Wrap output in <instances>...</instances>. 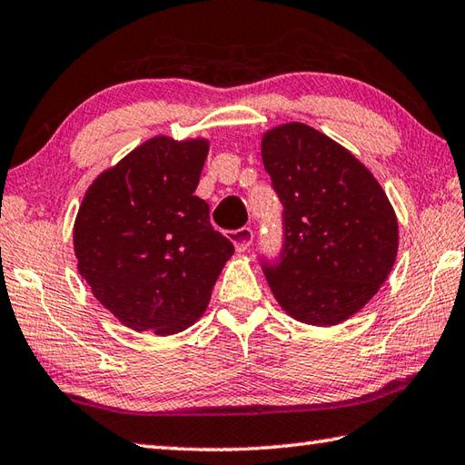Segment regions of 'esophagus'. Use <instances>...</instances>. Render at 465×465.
Returning a JSON list of instances; mask_svg holds the SVG:
<instances>
[{
	"instance_id": "1",
	"label": "esophagus",
	"mask_w": 465,
	"mask_h": 465,
	"mask_svg": "<svg viewBox=\"0 0 465 465\" xmlns=\"http://www.w3.org/2000/svg\"><path fill=\"white\" fill-rule=\"evenodd\" d=\"M230 240L233 242L235 250H238V252L248 250L252 242H253V230H252V227H240V230L230 232Z\"/></svg>"
}]
</instances>
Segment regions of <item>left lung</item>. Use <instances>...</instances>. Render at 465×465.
I'll list each match as a JSON object with an SVG mask.
<instances>
[{
  "label": "left lung",
  "mask_w": 465,
  "mask_h": 465,
  "mask_svg": "<svg viewBox=\"0 0 465 465\" xmlns=\"http://www.w3.org/2000/svg\"><path fill=\"white\" fill-rule=\"evenodd\" d=\"M262 159L282 203L280 250L260 253L272 292L300 322L339 324L393 268V207L354 154L308 124L263 134Z\"/></svg>",
  "instance_id": "obj_1"
}]
</instances>
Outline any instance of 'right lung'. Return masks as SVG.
Returning a JSON list of instances; mask_svg holds the SVG:
<instances>
[{
	"instance_id": "add662e5",
	"label": "right lung",
	"mask_w": 465,
	"mask_h": 465,
	"mask_svg": "<svg viewBox=\"0 0 465 465\" xmlns=\"http://www.w3.org/2000/svg\"><path fill=\"white\" fill-rule=\"evenodd\" d=\"M205 157V141L157 136L103 173L78 209V272L133 331L167 336L193 324L235 250L193 193Z\"/></svg>"
}]
</instances>
